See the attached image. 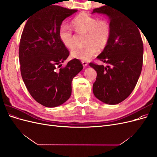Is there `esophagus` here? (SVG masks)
<instances>
[{
	"label": "esophagus",
	"mask_w": 157,
	"mask_h": 157,
	"mask_svg": "<svg viewBox=\"0 0 157 157\" xmlns=\"http://www.w3.org/2000/svg\"><path fill=\"white\" fill-rule=\"evenodd\" d=\"M82 63L84 67H86V66H87V65H88V63L85 61H82Z\"/></svg>",
	"instance_id": "1"
}]
</instances>
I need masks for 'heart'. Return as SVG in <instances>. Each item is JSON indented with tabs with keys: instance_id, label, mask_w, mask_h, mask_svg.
Segmentation results:
<instances>
[{
	"instance_id": "b5f03b06",
	"label": "heart",
	"mask_w": 157,
	"mask_h": 157,
	"mask_svg": "<svg viewBox=\"0 0 157 157\" xmlns=\"http://www.w3.org/2000/svg\"><path fill=\"white\" fill-rule=\"evenodd\" d=\"M74 31L78 33H85L83 47H77L71 51L73 58L88 61L96 54L98 48L103 50L108 44L111 36L110 23L105 19L98 20L86 12H81L71 21ZM59 37L62 44L68 48L75 46V35L72 29L67 25H61Z\"/></svg>"
}]
</instances>
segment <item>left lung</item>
Wrapping results in <instances>:
<instances>
[{
    "mask_svg": "<svg viewBox=\"0 0 157 157\" xmlns=\"http://www.w3.org/2000/svg\"><path fill=\"white\" fill-rule=\"evenodd\" d=\"M110 18L111 36L97 58L107 64L90 63L97 72L93 84L94 96L103 103L115 105L134 90L143 65L144 45L137 26L117 9L103 6L93 10Z\"/></svg>",
    "mask_w": 157,
    "mask_h": 157,
    "instance_id": "left-lung-1",
    "label": "left lung"
}]
</instances>
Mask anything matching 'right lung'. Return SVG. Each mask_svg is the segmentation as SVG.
I'll return each mask as SVG.
<instances>
[{
    "instance_id": "add662e5",
    "label": "right lung",
    "mask_w": 157,
    "mask_h": 157,
    "mask_svg": "<svg viewBox=\"0 0 157 157\" xmlns=\"http://www.w3.org/2000/svg\"><path fill=\"white\" fill-rule=\"evenodd\" d=\"M77 11L49 5L33 14L23 28L19 46L21 77L33 99L47 107L67 100L73 78L83 68L77 59L61 67L69 51L59 39V29L65 19Z\"/></svg>"
}]
</instances>
